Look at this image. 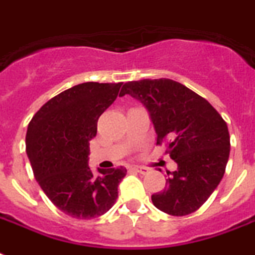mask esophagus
<instances>
[{
    "instance_id": "34e87169",
    "label": "esophagus",
    "mask_w": 255,
    "mask_h": 255,
    "mask_svg": "<svg viewBox=\"0 0 255 255\" xmlns=\"http://www.w3.org/2000/svg\"><path fill=\"white\" fill-rule=\"evenodd\" d=\"M131 169L134 171H137V173H140V174H145V173H148V169L144 166H132Z\"/></svg>"
}]
</instances>
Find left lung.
I'll use <instances>...</instances> for the list:
<instances>
[{
    "mask_svg": "<svg viewBox=\"0 0 255 255\" xmlns=\"http://www.w3.org/2000/svg\"><path fill=\"white\" fill-rule=\"evenodd\" d=\"M129 94L150 113L157 145L178 169L166 179V187L152 195L154 207L171 216H186L206 203L225 173L231 150L227 122L207 99L169 78L131 81L121 97Z\"/></svg>",
    "mask_w": 255,
    "mask_h": 255,
    "instance_id": "1",
    "label": "left lung"
}]
</instances>
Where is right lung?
Returning a JSON list of instances; mask_svg holds the SVG:
<instances>
[{
  "mask_svg": "<svg viewBox=\"0 0 255 255\" xmlns=\"http://www.w3.org/2000/svg\"><path fill=\"white\" fill-rule=\"evenodd\" d=\"M123 82L76 85L51 98L28 123L26 152L35 179L48 199L76 219H95L114 206L126 167L88 166L89 141L99 117L117 99Z\"/></svg>",
  "mask_w": 255,
  "mask_h": 255,
  "instance_id": "right-lung-1",
  "label": "right lung"
}]
</instances>
